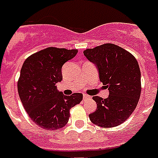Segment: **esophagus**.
I'll use <instances>...</instances> for the list:
<instances>
[{
  "instance_id": "obj_1",
  "label": "esophagus",
  "mask_w": 158,
  "mask_h": 158,
  "mask_svg": "<svg viewBox=\"0 0 158 158\" xmlns=\"http://www.w3.org/2000/svg\"><path fill=\"white\" fill-rule=\"evenodd\" d=\"M83 98H84V99H89V98H90V96H89L88 94H84V95H83Z\"/></svg>"
}]
</instances>
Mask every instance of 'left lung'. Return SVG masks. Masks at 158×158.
I'll return each instance as SVG.
<instances>
[{
	"label": "left lung",
	"instance_id": "left-lung-1",
	"mask_svg": "<svg viewBox=\"0 0 158 158\" xmlns=\"http://www.w3.org/2000/svg\"><path fill=\"white\" fill-rule=\"evenodd\" d=\"M83 53L96 65L99 80L109 90L107 99L93 97L97 108L89 115V119L103 128L119 126L129 118L140 97L141 73L138 62L127 50L111 43L86 49Z\"/></svg>",
	"mask_w": 158,
	"mask_h": 158
}]
</instances>
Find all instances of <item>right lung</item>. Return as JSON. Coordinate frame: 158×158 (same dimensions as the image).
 <instances>
[{"mask_svg":"<svg viewBox=\"0 0 158 158\" xmlns=\"http://www.w3.org/2000/svg\"><path fill=\"white\" fill-rule=\"evenodd\" d=\"M77 54V50L48 47L30 55L23 64L19 95L32 122L43 129L55 131L65 127L70 109L82 100V94L66 96L55 85L63 79V65Z\"/></svg>","mask_w":158,"mask_h":158,"instance_id":"1","label":"right lung"}]
</instances>
